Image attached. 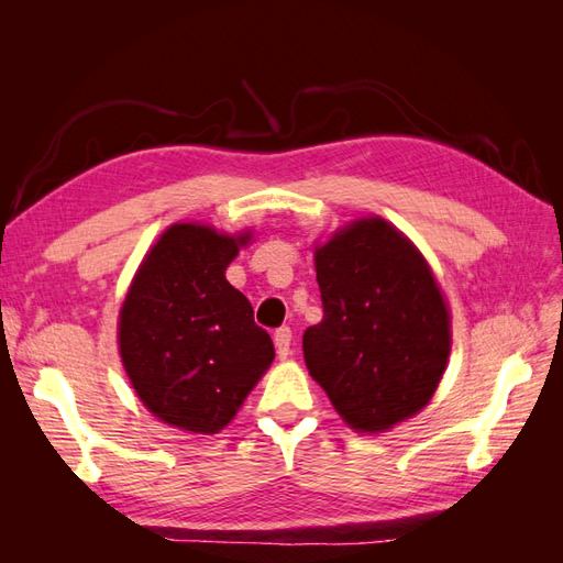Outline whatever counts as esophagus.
<instances>
[{
  "instance_id": "obj_1",
  "label": "esophagus",
  "mask_w": 563,
  "mask_h": 563,
  "mask_svg": "<svg viewBox=\"0 0 563 563\" xmlns=\"http://www.w3.org/2000/svg\"><path fill=\"white\" fill-rule=\"evenodd\" d=\"M275 347H277V354L282 356V360H286V356L291 354V329L279 327L275 331Z\"/></svg>"
}]
</instances>
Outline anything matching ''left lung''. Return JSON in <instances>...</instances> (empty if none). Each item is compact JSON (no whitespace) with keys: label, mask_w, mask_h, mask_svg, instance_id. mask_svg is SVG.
I'll list each match as a JSON object with an SVG mask.
<instances>
[{"label":"left lung","mask_w":563,"mask_h":563,"mask_svg":"<svg viewBox=\"0 0 563 563\" xmlns=\"http://www.w3.org/2000/svg\"><path fill=\"white\" fill-rule=\"evenodd\" d=\"M323 319L305 364L350 428L380 432L418 413L451 352L446 302L428 263L383 218L356 220L314 253Z\"/></svg>","instance_id":"8db88e82"}]
</instances>
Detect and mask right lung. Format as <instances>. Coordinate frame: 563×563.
Masks as SVG:
<instances>
[{
    "instance_id": "1",
    "label": "right lung",
    "mask_w": 563,
    "mask_h": 563,
    "mask_svg": "<svg viewBox=\"0 0 563 563\" xmlns=\"http://www.w3.org/2000/svg\"><path fill=\"white\" fill-rule=\"evenodd\" d=\"M246 236L168 228L119 314V352L135 395L174 428L213 434L275 360L244 294L225 279Z\"/></svg>"
}]
</instances>
